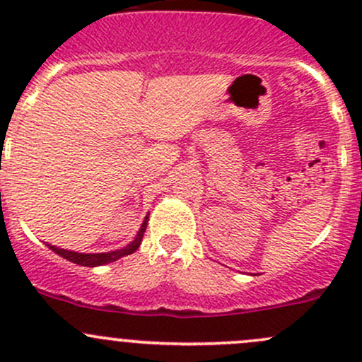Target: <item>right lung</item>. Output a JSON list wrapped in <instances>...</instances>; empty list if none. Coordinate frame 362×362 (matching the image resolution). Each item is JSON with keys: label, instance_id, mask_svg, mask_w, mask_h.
I'll use <instances>...</instances> for the list:
<instances>
[{"label": "right lung", "instance_id": "right-lung-1", "mask_svg": "<svg viewBox=\"0 0 362 362\" xmlns=\"http://www.w3.org/2000/svg\"><path fill=\"white\" fill-rule=\"evenodd\" d=\"M146 225H148V216H146L144 223H142L141 230H139L137 237H136V239H134L132 244H129V245H127V247L118 249V251H113V252L82 254V252L65 251V249L54 247V245H49V244H47V247H49L51 251H54L57 254H59V256L65 257V259H69V261H71V263H75V264H81V266H101V264L111 263V261H117L118 257H122V256H129V254L136 252L137 249H139V245H141L142 235H144V232H146Z\"/></svg>", "mask_w": 362, "mask_h": 362}]
</instances>
